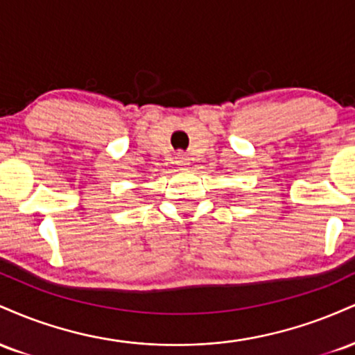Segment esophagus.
<instances>
[{
    "label": "esophagus",
    "instance_id": "34e87169",
    "mask_svg": "<svg viewBox=\"0 0 355 355\" xmlns=\"http://www.w3.org/2000/svg\"><path fill=\"white\" fill-rule=\"evenodd\" d=\"M175 164L180 166V168H187V166H189V157H187L185 153H177V157H175Z\"/></svg>",
    "mask_w": 355,
    "mask_h": 355
}]
</instances>
